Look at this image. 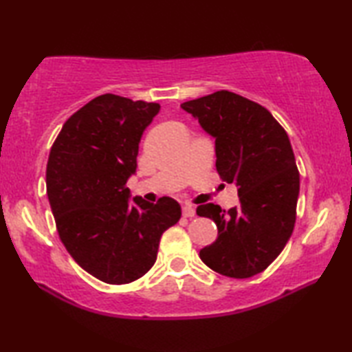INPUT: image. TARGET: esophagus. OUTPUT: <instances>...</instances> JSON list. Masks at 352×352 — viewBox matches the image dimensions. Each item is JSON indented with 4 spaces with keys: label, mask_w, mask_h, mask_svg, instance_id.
<instances>
[{
    "label": "esophagus",
    "mask_w": 352,
    "mask_h": 352,
    "mask_svg": "<svg viewBox=\"0 0 352 352\" xmlns=\"http://www.w3.org/2000/svg\"><path fill=\"white\" fill-rule=\"evenodd\" d=\"M183 216L184 217H194L195 216V208L192 205H184L183 206Z\"/></svg>",
    "instance_id": "1"
}]
</instances>
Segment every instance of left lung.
Wrapping results in <instances>:
<instances>
[{"instance_id":"8db88e82","label":"left lung","mask_w":352,"mask_h":352,"mask_svg":"<svg viewBox=\"0 0 352 352\" xmlns=\"http://www.w3.org/2000/svg\"><path fill=\"white\" fill-rule=\"evenodd\" d=\"M182 109L216 138V168L234 183L239 206H197L217 225V239L200 250L211 270L230 278L264 272L290 239L296 220L300 172L289 136L272 113L239 94L220 90Z\"/></svg>"}]
</instances>
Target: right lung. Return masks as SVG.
I'll return each instance as SVG.
<instances>
[{
	"instance_id": "add662e5",
	"label": "right lung",
	"mask_w": 352,
	"mask_h": 352,
	"mask_svg": "<svg viewBox=\"0 0 352 352\" xmlns=\"http://www.w3.org/2000/svg\"><path fill=\"white\" fill-rule=\"evenodd\" d=\"M160 104L116 94L91 99L68 118L51 147L46 192L65 248L107 284H129L152 269L160 239L182 217L174 199L130 204L142 132Z\"/></svg>"
}]
</instances>
